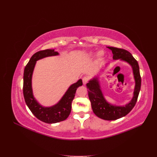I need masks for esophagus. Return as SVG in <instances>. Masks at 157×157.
<instances>
[{
  "label": "esophagus",
  "instance_id": "1",
  "mask_svg": "<svg viewBox=\"0 0 157 157\" xmlns=\"http://www.w3.org/2000/svg\"><path fill=\"white\" fill-rule=\"evenodd\" d=\"M89 80V78L88 77H84L82 78V82L84 84H86Z\"/></svg>",
  "mask_w": 157,
  "mask_h": 157
}]
</instances>
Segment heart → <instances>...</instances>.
Listing matches in <instances>:
<instances>
[{"label":"heart","instance_id":"heart-1","mask_svg":"<svg viewBox=\"0 0 157 157\" xmlns=\"http://www.w3.org/2000/svg\"><path fill=\"white\" fill-rule=\"evenodd\" d=\"M102 54V53H99V55H101Z\"/></svg>","mask_w":157,"mask_h":157}]
</instances>
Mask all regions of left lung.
I'll list each match as a JSON object with an SVG mask.
<instances>
[{
    "label": "left lung",
    "mask_w": 157,
    "mask_h": 157,
    "mask_svg": "<svg viewBox=\"0 0 157 157\" xmlns=\"http://www.w3.org/2000/svg\"><path fill=\"white\" fill-rule=\"evenodd\" d=\"M107 48L112 50L113 59H120L126 61L132 66L136 82L134 96L131 101L126 104L125 106L113 105L107 102L103 98L97 78L90 80L89 82L86 84L87 88L88 89V97L95 115L103 120L113 121L126 116L134 108L140 91L141 79L138 63L129 52L115 47L108 46Z\"/></svg>",
    "instance_id": "obj_1"
}]
</instances>
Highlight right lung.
I'll use <instances>...</instances> for the list:
<instances>
[{"instance_id": "obj_1", "label": "right lung", "mask_w": 157, "mask_h": 157, "mask_svg": "<svg viewBox=\"0 0 157 157\" xmlns=\"http://www.w3.org/2000/svg\"><path fill=\"white\" fill-rule=\"evenodd\" d=\"M58 54V52L51 49L40 50L36 52L32 56L29 62L26 65L23 73V92L27 105L38 119L48 124L63 121L69 117L76 90L78 87L82 85L81 79L71 85L61 100L54 106L50 107H42L36 101L35 98L33 97L31 87L32 75L36 61L46 57L57 56Z\"/></svg>"}]
</instances>
